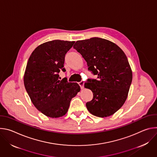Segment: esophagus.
Here are the masks:
<instances>
[{"label": "esophagus", "mask_w": 157, "mask_h": 157, "mask_svg": "<svg viewBox=\"0 0 157 157\" xmlns=\"http://www.w3.org/2000/svg\"><path fill=\"white\" fill-rule=\"evenodd\" d=\"M78 84H79V85L80 86V87H81V89H83V88H84V81H81L79 82Z\"/></svg>", "instance_id": "34e87169"}]
</instances>
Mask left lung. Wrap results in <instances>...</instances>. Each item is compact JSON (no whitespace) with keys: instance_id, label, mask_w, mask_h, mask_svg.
I'll list each match as a JSON object with an SVG mask.
<instances>
[{"instance_id":"8db88e82","label":"left lung","mask_w":157,"mask_h":157,"mask_svg":"<svg viewBox=\"0 0 157 157\" xmlns=\"http://www.w3.org/2000/svg\"><path fill=\"white\" fill-rule=\"evenodd\" d=\"M73 48L87 62L88 70L98 76L84 84L93 93L86 104L87 110L99 117L114 114L125 102L132 81L125 54L114 43L98 37L77 41Z\"/></svg>"}]
</instances>
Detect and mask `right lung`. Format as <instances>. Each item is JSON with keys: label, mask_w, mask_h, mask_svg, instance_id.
<instances>
[{"label": "right lung", "mask_w": 157, "mask_h": 157, "mask_svg": "<svg viewBox=\"0 0 157 157\" xmlns=\"http://www.w3.org/2000/svg\"><path fill=\"white\" fill-rule=\"evenodd\" d=\"M75 41L55 40L37 47L31 54L24 76L26 91L35 107L48 117L64 116L70 102L80 91L77 82L59 79L66 53Z\"/></svg>", "instance_id": "right-lung-1"}]
</instances>
